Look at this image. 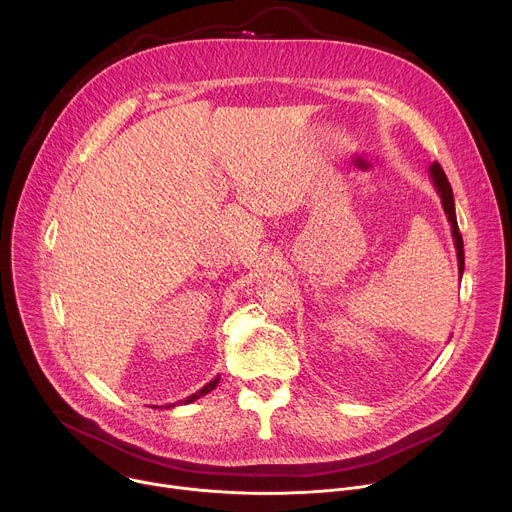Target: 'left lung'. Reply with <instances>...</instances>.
Here are the masks:
<instances>
[{
  "label": "left lung",
  "mask_w": 512,
  "mask_h": 512,
  "mask_svg": "<svg viewBox=\"0 0 512 512\" xmlns=\"http://www.w3.org/2000/svg\"><path fill=\"white\" fill-rule=\"evenodd\" d=\"M429 178H431L437 194H440V198H442V206H444V212L448 216V223L452 225V237H454V247H456V255H458V275L462 279V273H464V241H462V235H460V229H458V221H456L454 192H452V186L448 182L446 172L442 170V166L437 164V162H433L429 166Z\"/></svg>",
  "instance_id": "left-lung-1"
}]
</instances>
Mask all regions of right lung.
Masks as SVG:
<instances>
[{"label":"right lung","instance_id":"1","mask_svg":"<svg viewBox=\"0 0 512 512\" xmlns=\"http://www.w3.org/2000/svg\"><path fill=\"white\" fill-rule=\"evenodd\" d=\"M218 379H221V377H216V379H212V381H210V383H206V385H204V387H202V389H200V391H196V393H194V395H190V397H186V399H184V403H192V401H196V399H200V397H202V395H206V393H210V391H212V389H214V387H216V385H218ZM168 407H174V405H168Z\"/></svg>","mask_w":512,"mask_h":512}]
</instances>
